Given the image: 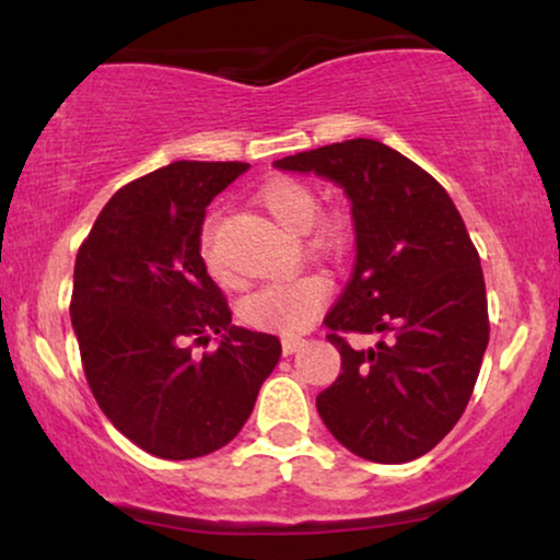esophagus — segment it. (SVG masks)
Wrapping results in <instances>:
<instances>
[{
	"label": "esophagus",
	"mask_w": 560,
	"mask_h": 560,
	"mask_svg": "<svg viewBox=\"0 0 560 560\" xmlns=\"http://www.w3.org/2000/svg\"><path fill=\"white\" fill-rule=\"evenodd\" d=\"M303 343H305V339H301V336H288V339H282V354H285V357L295 354V351L301 349Z\"/></svg>",
	"instance_id": "34e87169"
}]
</instances>
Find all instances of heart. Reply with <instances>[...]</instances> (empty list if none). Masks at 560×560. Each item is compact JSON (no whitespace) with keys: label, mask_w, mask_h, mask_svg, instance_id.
<instances>
[{"label":"heart","mask_w":560,"mask_h":560,"mask_svg":"<svg viewBox=\"0 0 560 560\" xmlns=\"http://www.w3.org/2000/svg\"><path fill=\"white\" fill-rule=\"evenodd\" d=\"M259 203L288 232H308L318 217V198L303 183L278 178L259 190ZM339 244V232L334 224H320L313 232V247L334 249ZM201 259L213 278H224V267L213 249V226L206 224L201 234ZM328 298V282L320 275H298L290 280L267 282L255 293L242 298L240 318L257 331L301 334L324 311Z\"/></svg>","instance_id":"obj_1"}]
</instances>
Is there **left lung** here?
I'll return each mask as SVG.
<instances>
[{
  "mask_svg": "<svg viewBox=\"0 0 560 560\" xmlns=\"http://www.w3.org/2000/svg\"><path fill=\"white\" fill-rule=\"evenodd\" d=\"M272 165L331 180L354 219V272L324 318L341 374L316 397L320 420L366 462L428 454L466 410L489 341L485 275L462 213L439 180L377 140ZM349 330L378 343L351 350Z\"/></svg>",
  "mask_w": 560,
  "mask_h": 560,
  "instance_id": "left-lung-1",
  "label": "left lung"
}]
</instances>
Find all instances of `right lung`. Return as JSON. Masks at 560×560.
Listing matches in <instances>:
<instances>
[{"mask_svg":"<svg viewBox=\"0 0 560 560\" xmlns=\"http://www.w3.org/2000/svg\"><path fill=\"white\" fill-rule=\"evenodd\" d=\"M247 163L178 160L119 188L81 244L71 324L98 408L152 456L226 446L280 362L278 336L232 324L201 259L206 206ZM220 334L201 360L194 342Z\"/></svg>","mask_w":560,"mask_h":560,"instance_id":"add662e5","label":"right lung"}]
</instances>
